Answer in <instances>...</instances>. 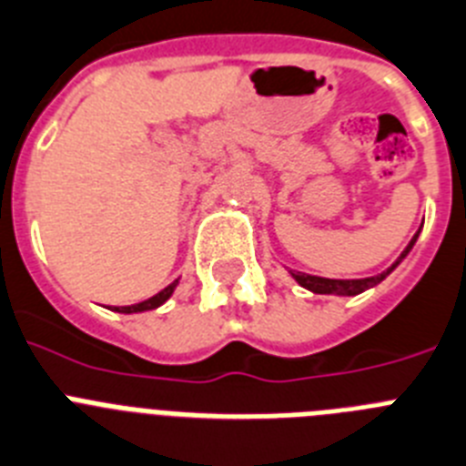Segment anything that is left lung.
Returning <instances> with one entry per match:
<instances>
[{
  "mask_svg": "<svg viewBox=\"0 0 466 466\" xmlns=\"http://www.w3.org/2000/svg\"><path fill=\"white\" fill-rule=\"evenodd\" d=\"M418 234H415L410 244L406 246V250L401 253V258H399V260H396L394 265L387 269V272L378 274V277H368V279H323V277H311V274H305V272H290V277L300 283L302 289L311 290V293H319V295H359V293H363V290L378 286L382 279H387V274L394 272L396 265H399V262H401L403 258L410 253L412 246H415V241H418Z\"/></svg>",
  "mask_w": 466,
  "mask_h": 466,
  "instance_id": "left-lung-1",
  "label": "left lung"
}]
</instances>
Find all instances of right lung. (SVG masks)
Returning <instances> with one entry per match:
<instances>
[{
  "label": "right lung",
  "mask_w": 466,
  "mask_h": 466,
  "mask_svg": "<svg viewBox=\"0 0 466 466\" xmlns=\"http://www.w3.org/2000/svg\"><path fill=\"white\" fill-rule=\"evenodd\" d=\"M177 286V279L173 283H168L164 290H159L157 295H152V298H147V300L137 302V305H128V307H115V311H121V314H137V311H149V309H157V307L164 305L168 298L173 295V290H176Z\"/></svg>",
  "instance_id": "add662e5"
}]
</instances>
